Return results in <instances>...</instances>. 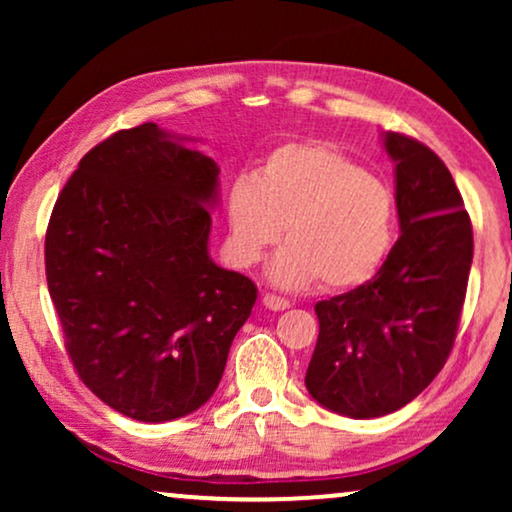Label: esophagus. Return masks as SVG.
<instances>
[{"mask_svg": "<svg viewBox=\"0 0 512 512\" xmlns=\"http://www.w3.org/2000/svg\"><path fill=\"white\" fill-rule=\"evenodd\" d=\"M263 305L268 307V310H272V312H282V310H289L291 300H286L282 296H275V293H265Z\"/></svg>", "mask_w": 512, "mask_h": 512, "instance_id": "esophagus-1", "label": "esophagus"}]
</instances>
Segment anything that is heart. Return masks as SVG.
I'll return each instance as SVG.
<instances>
[{
	"instance_id": "1",
	"label": "heart",
	"mask_w": 512,
	"mask_h": 512,
	"mask_svg": "<svg viewBox=\"0 0 512 512\" xmlns=\"http://www.w3.org/2000/svg\"><path fill=\"white\" fill-rule=\"evenodd\" d=\"M226 219L230 254L240 265L261 261L286 226L289 244L268 272L282 289L317 279L333 291L366 284L396 233L389 188L321 142L277 146L256 177H237L226 193Z\"/></svg>"
}]
</instances>
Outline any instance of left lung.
Here are the masks:
<instances>
[{
  "mask_svg": "<svg viewBox=\"0 0 512 512\" xmlns=\"http://www.w3.org/2000/svg\"><path fill=\"white\" fill-rule=\"evenodd\" d=\"M401 237L373 279L314 305L319 338L305 387L354 419L401 410L452 352L473 263V228L443 160L387 132Z\"/></svg>",
  "mask_w": 512,
  "mask_h": 512,
  "instance_id": "1",
  "label": "left lung"
}]
</instances>
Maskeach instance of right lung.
<instances>
[{
  "label": "right lung",
  "instance_id": "right-lung-1",
  "mask_svg": "<svg viewBox=\"0 0 512 512\" xmlns=\"http://www.w3.org/2000/svg\"><path fill=\"white\" fill-rule=\"evenodd\" d=\"M156 123L81 158L46 230V282L76 373L139 422L205 405L256 286L209 258L219 165Z\"/></svg>",
  "mask_w": 512,
  "mask_h": 512
}]
</instances>
